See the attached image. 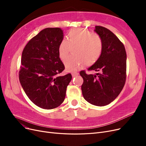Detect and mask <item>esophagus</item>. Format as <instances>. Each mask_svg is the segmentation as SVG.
Here are the masks:
<instances>
[{
	"instance_id": "obj_1",
	"label": "esophagus",
	"mask_w": 146,
	"mask_h": 146,
	"mask_svg": "<svg viewBox=\"0 0 146 146\" xmlns=\"http://www.w3.org/2000/svg\"><path fill=\"white\" fill-rule=\"evenodd\" d=\"M78 75H79V73H77V72H73V73H72V77H75V76H78Z\"/></svg>"
}]
</instances>
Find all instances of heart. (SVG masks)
Instances as JSON below:
<instances>
[{"label":"heart","mask_w":146,"mask_h":146,"mask_svg":"<svg viewBox=\"0 0 146 146\" xmlns=\"http://www.w3.org/2000/svg\"><path fill=\"white\" fill-rule=\"evenodd\" d=\"M71 48H74V55L68 57L64 61L66 70H78L84 64L90 66L95 64L100 58L103 50V42L100 35L92 33L83 28L71 29L67 34V40H61L58 47L60 58L64 61Z\"/></svg>","instance_id":"1"}]
</instances>
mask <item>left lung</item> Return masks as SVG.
<instances>
[{
	"mask_svg": "<svg viewBox=\"0 0 146 146\" xmlns=\"http://www.w3.org/2000/svg\"><path fill=\"white\" fill-rule=\"evenodd\" d=\"M95 31L102 38L103 50L100 58L88 70L99 73L94 75L80 72L83 79L81 88L87 102L103 106L114 101L124 88L127 54L124 44L110 30L96 26Z\"/></svg>",
	"mask_w": 146,
	"mask_h": 146,
	"instance_id": "left-lung-1",
	"label": "left lung"
}]
</instances>
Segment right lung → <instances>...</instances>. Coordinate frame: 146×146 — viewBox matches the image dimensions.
<instances>
[{"label": "right lung", "mask_w": 146, "mask_h": 146, "mask_svg": "<svg viewBox=\"0 0 146 146\" xmlns=\"http://www.w3.org/2000/svg\"><path fill=\"white\" fill-rule=\"evenodd\" d=\"M63 36L61 28H47L29 40L22 51L21 85L30 100L42 109L51 110L63 103L72 78L70 73L58 76L64 70L58 53Z\"/></svg>", "instance_id": "obj_1"}]
</instances>
